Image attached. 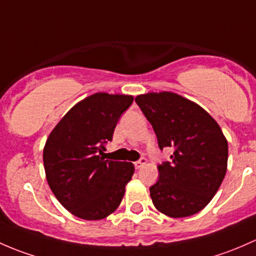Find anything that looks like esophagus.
Returning <instances> with one entry per match:
<instances>
[{
	"mask_svg": "<svg viewBox=\"0 0 256 256\" xmlns=\"http://www.w3.org/2000/svg\"><path fill=\"white\" fill-rule=\"evenodd\" d=\"M144 164H146V158H142L140 160H138V162H134V166H136V170H138V168H140Z\"/></svg>",
	"mask_w": 256,
	"mask_h": 256,
	"instance_id": "esophagus-1",
	"label": "esophagus"
}]
</instances>
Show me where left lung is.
Masks as SVG:
<instances>
[{
	"label": "left lung",
	"instance_id": "left-lung-1",
	"mask_svg": "<svg viewBox=\"0 0 256 256\" xmlns=\"http://www.w3.org/2000/svg\"><path fill=\"white\" fill-rule=\"evenodd\" d=\"M136 102L154 129L160 149L174 150L150 187L155 208L172 218L204 210L226 172L228 143L218 123L194 102L174 92L139 94Z\"/></svg>",
	"mask_w": 256,
	"mask_h": 256
}]
</instances>
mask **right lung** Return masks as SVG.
Instances as JSON below:
<instances>
[{"instance_id": "1", "label": "right lung", "mask_w": 256, "mask_h": 256, "mask_svg": "<svg viewBox=\"0 0 256 256\" xmlns=\"http://www.w3.org/2000/svg\"><path fill=\"white\" fill-rule=\"evenodd\" d=\"M132 104L133 96L129 94H91L76 104L46 139L43 152L46 180L58 201L76 217L106 218L124 196L133 164L106 160L104 150Z\"/></svg>"}]
</instances>
